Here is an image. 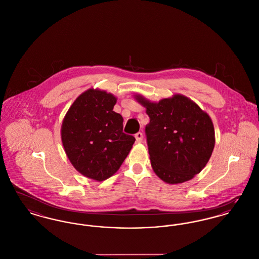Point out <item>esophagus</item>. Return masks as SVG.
<instances>
[{"instance_id":"obj_1","label":"esophagus","mask_w":259,"mask_h":259,"mask_svg":"<svg viewBox=\"0 0 259 259\" xmlns=\"http://www.w3.org/2000/svg\"><path fill=\"white\" fill-rule=\"evenodd\" d=\"M135 138H136L137 143H141L143 141V133L142 132H138L137 134L135 135Z\"/></svg>"}]
</instances>
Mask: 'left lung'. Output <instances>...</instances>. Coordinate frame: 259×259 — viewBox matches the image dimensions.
<instances>
[{
	"mask_svg": "<svg viewBox=\"0 0 259 259\" xmlns=\"http://www.w3.org/2000/svg\"><path fill=\"white\" fill-rule=\"evenodd\" d=\"M135 99L150 117L146 135L154 173L172 185L193 179L206 165L214 149L209 115L180 94L158 103L141 95Z\"/></svg>",
	"mask_w": 259,
	"mask_h": 259,
	"instance_id": "left-lung-1",
	"label": "left lung"
}]
</instances>
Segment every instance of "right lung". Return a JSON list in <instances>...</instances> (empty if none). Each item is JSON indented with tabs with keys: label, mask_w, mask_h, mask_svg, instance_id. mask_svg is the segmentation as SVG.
<instances>
[{
	"label": "right lung",
	"mask_w": 259,
	"mask_h": 259,
	"mask_svg": "<svg viewBox=\"0 0 259 259\" xmlns=\"http://www.w3.org/2000/svg\"><path fill=\"white\" fill-rule=\"evenodd\" d=\"M116 100L112 94L89 89L74 101L61 124V142L69 161L96 181L111 177L135 142L122 131L123 118L113 111Z\"/></svg>",
	"instance_id": "right-lung-1"
}]
</instances>
